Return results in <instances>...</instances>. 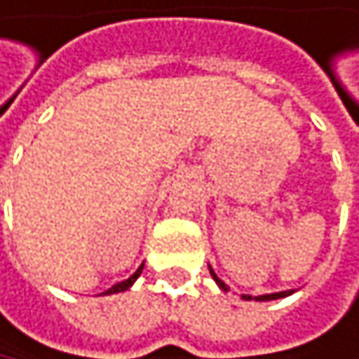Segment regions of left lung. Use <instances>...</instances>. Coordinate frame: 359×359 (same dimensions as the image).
I'll list each match as a JSON object with an SVG mask.
<instances>
[{
  "mask_svg": "<svg viewBox=\"0 0 359 359\" xmlns=\"http://www.w3.org/2000/svg\"><path fill=\"white\" fill-rule=\"evenodd\" d=\"M208 270H210V276L215 278V283L219 285V290L221 292H229V287L223 283V280L215 274V270H212V266L208 264ZM294 294V290H285V292H276V294H264V296H255V300H259V302H268V300H278V298H287V296H292ZM243 300H251V296L249 294H243Z\"/></svg>",
  "mask_w": 359,
  "mask_h": 359,
  "instance_id": "left-lung-1",
  "label": "left lung"
}]
</instances>
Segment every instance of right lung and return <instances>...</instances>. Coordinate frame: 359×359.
I'll list each match as a JSON object with an SVG mask.
<instances>
[{
  "label": "right lung",
  "mask_w": 359,
  "mask_h": 359,
  "mask_svg": "<svg viewBox=\"0 0 359 359\" xmlns=\"http://www.w3.org/2000/svg\"><path fill=\"white\" fill-rule=\"evenodd\" d=\"M142 268H144V264H142V266H140V268H138V270H136V272H134L132 276H130V278H125V280H121V283L112 285V287H110V290H106V292H104L102 296H110V294H121V292H125V290H130V287H132V285L136 283V278H138V276L142 274Z\"/></svg>",
  "instance_id": "1"
}]
</instances>
